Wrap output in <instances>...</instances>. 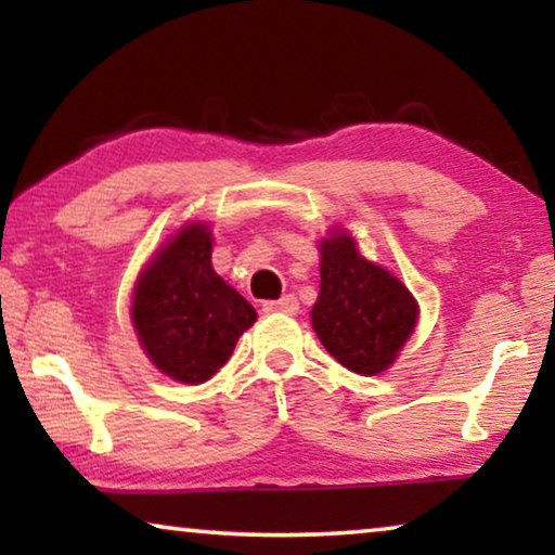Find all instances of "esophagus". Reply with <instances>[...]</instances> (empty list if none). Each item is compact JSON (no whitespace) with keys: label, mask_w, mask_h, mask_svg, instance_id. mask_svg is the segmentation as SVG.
<instances>
[{"label":"esophagus","mask_w":555,"mask_h":555,"mask_svg":"<svg viewBox=\"0 0 555 555\" xmlns=\"http://www.w3.org/2000/svg\"><path fill=\"white\" fill-rule=\"evenodd\" d=\"M263 311H267V313H288V315H294V313H298V301H296V296H281L279 301H267V304H263Z\"/></svg>","instance_id":"esophagus-1"}]
</instances>
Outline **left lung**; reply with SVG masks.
I'll list each match as a JSON object with an SVG mask.
<instances>
[{"mask_svg": "<svg viewBox=\"0 0 555 555\" xmlns=\"http://www.w3.org/2000/svg\"><path fill=\"white\" fill-rule=\"evenodd\" d=\"M313 331L343 367L360 375L388 371L415 331L417 301L390 271L365 261L348 234L321 244V294Z\"/></svg>", "mask_w": 555, "mask_h": 555, "instance_id": "obj_1", "label": "left lung"}]
</instances>
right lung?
Listing matches in <instances>:
<instances>
[{
  "mask_svg": "<svg viewBox=\"0 0 555 555\" xmlns=\"http://www.w3.org/2000/svg\"><path fill=\"white\" fill-rule=\"evenodd\" d=\"M257 321V311L212 269V234L190 224L147 263L133 296V325L147 358L172 380L212 377Z\"/></svg>",
  "mask_w": 555,
  "mask_h": 555,
  "instance_id": "add662e5",
  "label": "right lung"
}]
</instances>
